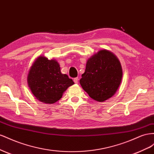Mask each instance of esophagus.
Returning <instances> with one entry per match:
<instances>
[{
  "label": "esophagus",
  "instance_id": "obj_1",
  "mask_svg": "<svg viewBox=\"0 0 154 154\" xmlns=\"http://www.w3.org/2000/svg\"><path fill=\"white\" fill-rule=\"evenodd\" d=\"M73 81H74V82H75V84H77V83H78V81H79V78H78V77L74 78Z\"/></svg>",
  "mask_w": 154,
  "mask_h": 154
}]
</instances>
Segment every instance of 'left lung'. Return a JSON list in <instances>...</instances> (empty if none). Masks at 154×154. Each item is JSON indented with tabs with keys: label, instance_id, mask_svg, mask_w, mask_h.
<instances>
[{
	"label": "left lung",
	"instance_id": "8db88e82",
	"mask_svg": "<svg viewBox=\"0 0 154 154\" xmlns=\"http://www.w3.org/2000/svg\"><path fill=\"white\" fill-rule=\"evenodd\" d=\"M122 77V69L118 58L112 52L102 50L88 60L79 82L91 99L103 102L116 94Z\"/></svg>",
	"mask_w": 154,
	"mask_h": 154
}]
</instances>
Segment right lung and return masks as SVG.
Returning <instances> with one entry per match:
<instances>
[{"instance_id": "obj_1", "label": "right lung", "mask_w": 154, "mask_h": 154, "mask_svg": "<svg viewBox=\"0 0 154 154\" xmlns=\"http://www.w3.org/2000/svg\"><path fill=\"white\" fill-rule=\"evenodd\" d=\"M28 85L39 101L53 104L63 97L68 87L74 84L66 74L60 72V67L55 59L40 56L31 67L27 77Z\"/></svg>"}]
</instances>
